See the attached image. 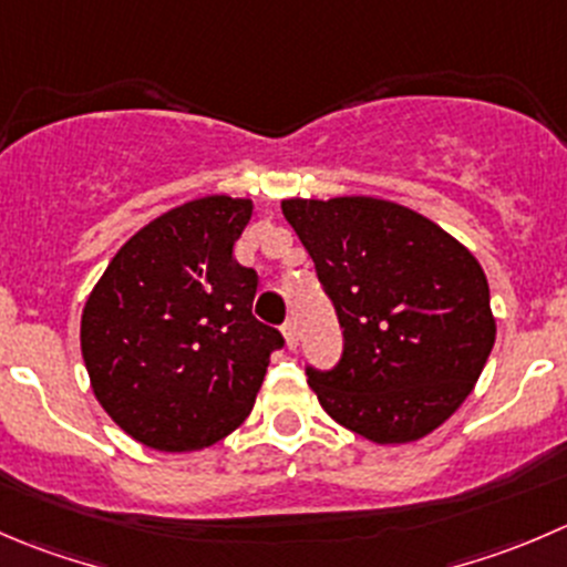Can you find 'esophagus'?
I'll list each match as a JSON object with an SVG mask.
<instances>
[{"instance_id": "34e87169", "label": "esophagus", "mask_w": 567, "mask_h": 567, "mask_svg": "<svg viewBox=\"0 0 567 567\" xmlns=\"http://www.w3.org/2000/svg\"><path fill=\"white\" fill-rule=\"evenodd\" d=\"M282 334H285V343H288V349H296V346H299V332H296V323L293 321L285 323Z\"/></svg>"}]
</instances>
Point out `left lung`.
<instances>
[{"label":"left lung","instance_id":"8db88e82","mask_svg":"<svg viewBox=\"0 0 567 567\" xmlns=\"http://www.w3.org/2000/svg\"><path fill=\"white\" fill-rule=\"evenodd\" d=\"M282 213L343 329L338 365L307 368L323 410L382 446L435 432L496 343L476 257L421 213L373 196L285 199Z\"/></svg>","mask_w":567,"mask_h":567}]
</instances>
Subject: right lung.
<instances>
[{
	"label": "right lung",
	"instance_id": "obj_1",
	"mask_svg": "<svg viewBox=\"0 0 567 567\" xmlns=\"http://www.w3.org/2000/svg\"><path fill=\"white\" fill-rule=\"evenodd\" d=\"M251 199L205 196L137 229L82 310L93 395L130 437L199 452L251 412L285 340L251 316L255 268L235 260Z\"/></svg>",
	"mask_w": 567,
	"mask_h": 567
}]
</instances>
